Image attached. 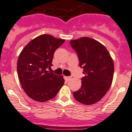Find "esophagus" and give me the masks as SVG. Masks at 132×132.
<instances>
[{"label":"esophagus","instance_id":"esophagus-1","mask_svg":"<svg viewBox=\"0 0 132 132\" xmlns=\"http://www.w3.org/2000/svg\"><path fill=\"white\" fill-rule=\"evenodd\" d=\"M64 78V79H65V80H66V81H69L70 79H71V77H66V76H65Z\"/></svg>","mask_w":132,"mask_h":132}]
</instances>
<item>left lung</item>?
Listing matches in <instances>:
<instances>
[{
	"label": "left lung",
	"instance_id": "8db88e82",
	"mask_svg": "<svg viewBox=\"0 0 132 132\" xmlns=\"http://www.w3.org/2000/svg\"><path fill=\"white\" fill-rule=\"evenodd\" d=\"M77 52L79 66L85 75L81 79V87L73 92L77 101L86 105L94 104L105 96L112 84L114 63L110 53L97 40L83 37L70 40Z\"/></svg>",
	"mask_w": 132,
	"mask_h": 132
}]
</instances>
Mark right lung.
I'll return each mask as SVG.
<instances>
[{"instance_id": "right-lung-1", "label": "right lung", "mask_w": 132, "mask_h": 132, "mask_svg": "<svg viewBox=\"0 0 132 132\" xmlns=\"http://www.w3.org/2000/svg\"><path fill=\"white\" fill-rule=\"evenodd\" d=\"M64 41L51 35H42L29 42L19 55L18 78L26 94L35 101L52 99L64 85L63 76L47 70L52 66L54 52Z\"/></svg>"}]
</instances>
